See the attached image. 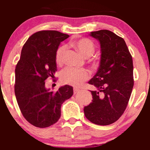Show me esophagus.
I'll return each instance as SVG.
<instances>
[{"instance_id": "esophagus-1", "label": "esophagus", "mask_w": 150, "mask_h": 150, "mask_svg": "<svg viewBox=\"0 0 150 150\" xmlns=\"http://www.w3.org/2000/svg\"><path fill=\"white\" fill-rule=\"evenodd\" d=\"M80 89H77V88H74L73 89V92H74V94H77V93H78L79 92H80Z\"/></svg>"}]
</instances>
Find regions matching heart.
Returning <instances> with one entry per match:
<instances>
[{"instance_id":"b5f03b06","label":"heart","mask_w":150,"mask_h":150,"mask_svg":"<svg viewBox=\"0 0 150 150\" xmlns=\"http://www.w3.org/2000/svg\"><path fill=\"white\" fill-rule=\"evenodd\" d=\"M72 44L80 54L84 57L88 58L92 56L95 51V45L92 41L87 38H82L74 40ZM66 47L61 46L57 49L56 53V62L58 65H61L64 60V55ZM89 77V74L85 69H75L66 68L61 72L60 80L65 85H69L74 87H79Z\"/></svg>"}]
</instances>
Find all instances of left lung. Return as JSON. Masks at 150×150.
Here are the masks:
<instances>
[{"instance_id": "1", "label": "left lung", "mask_w": 150, "mask_h": 150, "mask_svg": "<svg viewBox=\"0 0 150 150\" xmlns=\"http://www.w3.org/2000/svg\"><path fill=\"white\" fill-rule=\"evenodd\" d=\"M99 42L101 58L97 73L89 81L92 101L85 106L86 118L94 124L116 122L127 107L134 85L132 58L124 39L109 30L90 32Z\"/></svg>"}]
</instances>
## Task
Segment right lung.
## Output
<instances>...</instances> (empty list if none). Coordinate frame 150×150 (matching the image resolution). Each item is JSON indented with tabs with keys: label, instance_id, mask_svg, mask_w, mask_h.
Masks as SVG:
<instances>
[{
	"label": "right lung",
	"instance_id": "obj_1",
	"mask_svg": "<svg viewBox=\"0 0 150 150\" xmlns=\"http://www.w3.org/2000/svg\"><path fill=\"white\" fill-rule=\"evenodd\" d=\"M69 35L56 30H43L32 34L24 44L15 68V94L20 111L29 123L46 128L61 117L63 102L73 94L70 85L56 92L45 87V80L57 70L56 53Z\"/></svg>",
	"mask_w": 150,
	"mask_h": 150
}]
</instances>
